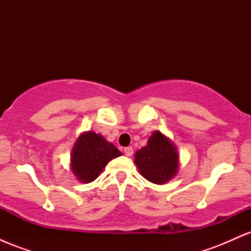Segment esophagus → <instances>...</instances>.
Returning a JSON list of instances; mask_svg holds the SVG:
<instances>
[{
	"label": "esophagus",
	"mask_w": 251,
	"mask_h": 251,
	"mask_svg": "<svg viewBox=\"0 0 251 251\" xmlns=\"http://www.w3.org/2000/svg\"><path fill=\"white\" fill-rule=\"evenodd\" d=\"M124 152H125V154L126 155H132L133 154V149H132V146H127V148H125L124 149Z\"/></svg>",
	"instance_id": "1"
}]
</instances>
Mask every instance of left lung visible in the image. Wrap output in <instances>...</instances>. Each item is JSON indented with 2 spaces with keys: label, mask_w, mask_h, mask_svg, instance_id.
I'll return each mask as SVG.
<instances>
[{
  "label": "left lung",
  "mask_w": 251,
  "mask_h": 251,
  "mask_svg": "<svg viewBox=\"0 0 251 251\" xmlns=\"http://www.w3.org/2000/svg\"><path fill=\"white\" fill-rule=\"evenodd\" d=\"M134 155V163L139 172L152 183H166L177 172V150L159 131H155L149 139L148 145L138 150Z\"/></svg>",
  "instance_id": "left-lung-1"
}]
</instances>
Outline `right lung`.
Returning <instances> with one entry per match:
<instances>
[{
  "label": "right lung",
  "mask_w": 251,
  "mask_h": 251,
  "mask_svg": "<svg viewBox=\"0 0 251 251\" xmlns=\"http://www.w3.org/2000/svg\"><path fill=\"white\" fill-rule=\"evenodd\" d=\"M122 155L112 143L89 131L81 134L72 152V171L82 183L93 181L109 160Z\"/></svg>",
  "instance_id": "obj_1"
}]
</instances>
